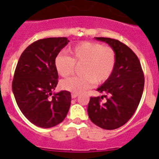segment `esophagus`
<instances>
[{
  "label": "esophagus",
  "mask_w": 159,
  "mask_h": 159,
  "mask_svg": "<svg viewBox=\"0 0 159 159\" xmlns=\"http://www.w3.org/2000/svg\"><path fill=\"white\" fill-rule=\"evenodd\" d=\"M78 96H79V94L75 93H73L71 94V97H72V98H76V97H78Z\"/></svg>",
  "instance_id": "obj_1"
}]
</instances>
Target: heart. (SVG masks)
Returning a JSON list of instances; mask_svg holds the SVG:
<instances>
[{"instance_id":"heart-1","label":"heart","mask_w":159,"mask_h":159,"mask_svg":"<svg viewBox=\"0 0 159 159\" xmlns=\"http://www.w3.org/2000/svg\"><path fill=\"white\" fill-rule=\"evenodd\" d=\"M69 56L58 55L55 58L57 73L62 77L70 75L75 66L81 65V76L71 77L60 82L62 89L81 93L93 84H102L109 79L116 62L113 48L96 42H81L68 50Z\"/></svg>"}]
</instances>
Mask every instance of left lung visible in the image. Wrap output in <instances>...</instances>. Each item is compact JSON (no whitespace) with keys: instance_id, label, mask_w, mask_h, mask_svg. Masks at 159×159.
Wrapping results in <instances>:
<instances>
[{"instance_id":"obj_1","label":"left lung","mask_w":159,"mask_h":159,"mask_svg":"<svg viewBox=\"0 0 159 159\" xmlns=\"http://www.w3.org/2000/svg\"><path fill=\"white\" fill-rule=\"evenodd\" d=\"M95 39L115 50L116 62L109 79L97 89L104 95L90 97L87 111L94 124L114 130L125 124L136 111L143 92V71L137 55L128 46L114 39Z\"/></svg>"}]
</instances>
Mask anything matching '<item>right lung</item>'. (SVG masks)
Wrapping results in <instances>:
<instances>
[{
  "label": "right lung",
  "instance_id": "1",
  "mask_svg": "<svg viewBox=\"0 0 159 159\" xmlns=\"http://www.w3.org/2000/svg\"><path fill=\"white\" fill-rule=\"evenodd\" d=\"M68 43L66 37L39 39L24 50L16 67L12 86L17 105L30 122L40 128L62 122L70 107V92L52 95L58 81L55 58Z\"/></svg>",
  "mask_w": 159,
  "mask_h": 159
}]
</instances>
